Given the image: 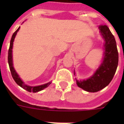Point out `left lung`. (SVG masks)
<instances>
[{
	"label": "left lung",
	"instance_id": "obj_1",
	"mask_svg": "<svg viewBox=\"0 0 124 124\" xmlns=\"http://www.w3.org/2000/svg\"><path fill=\"white\" fill-rule=\"evenodd\" d=\"M99 29L104 40L103 61L90 78L86 80L76 78L78 87L89 92H98L108 86L114 78L118 65V52L114 36L106 25H100Z\"/></svg>",
	"mask_w": 124,
	"mask_h": 124
}]
</instances>
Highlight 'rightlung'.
Listing matches in <instances>:
<instances>
[{
    "label": "right lung",
    "instance_id": "obj_1",
    "mask_svg": "<svg viewBox=\"0 0 124 124\" xmlns=\"http://www.w3.org/2000/svg\"><path fill=\"white\" fill-rule=\"evenodd\" d=\"M20 29V27L18 28L16 31H15L14 34H12V38H11V40H10V47L9 49H8V65H9L10 70V72H11V74H12V76L14 80L16 82V83L17 84L18 86H20V87H22L23 88H24V90H26V91L30 92H38L39 91H41L43 89L46 88V87L48 86L51 84V82H50L48 83L45 84H43V85H40V86H30L26 85L23 82L22 80L20 79V77L18 76V74L16 72L15 68L13 67V64H12V46H13V42H14V40H15V38L16 34H17V32L19 31Z\"/></svg>",
    "mask_w": 124,
    "mask_h": 124
}]
</instances>
